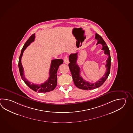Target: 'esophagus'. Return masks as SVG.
<instances>
[{
    "label": "esophagus",
    "instance_id": "obj_1",
    "mask_svg": "<svg viewBox=\"0 0 133 133\" xmlns=\"http://www.w3.org/2000/svg\"><path fill=\"white\" fill-rule=\"evenodd\" d=\"M64 62L65 63V64H68L69 63V60H68V57H64Z\"/></svg>",
    "mask_w": 133,
    "mask_h": 133
}]
</instances>
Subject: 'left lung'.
Masks as SVG:
<instances>
[{"instance_id": "obj_1", "label": "left lung", "mask_w": 133, "mask_h": 133, "mask_svg": "<svg viewBox=\"0 0 133 133\" xmlns=\"http://www.w3.org/2000/svg\"><path fill=\"white\" fill-rule=\"evenodd\" d=\"M95 39L97 40V43L101 44L102 45V50L104 51V54L108 55V58L107 60L105 65L106 72L101 79L95 83H91L85 80L80 76V68L77 64V54L76 53L75 54H71L69 57V64L68 65L71 73L72 74V78L75 85L79 89L84 90H92L101 87L105 80L108 78V76L110 74L111 66V57L110 51L105 41L102 38V37L99 36L98 34H96Z\"/></svg>"}]
</instances>
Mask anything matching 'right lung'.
I'll return each instance as SVG.
<instances>
[{
    "instance_id": "right-lung-1",
    "label": "right lung",
    "mask_w": 133,
    "mask_h": 133,
    "mask_svg": "<svg viewBox=\"0 0 133 133\" xmlns=\"http://www.w3.org/2000/svg\"><path fill=\"white\" fill-rule=\"evenodd\" d=\"M35 34H33L31 35L25 43V45L23 46L22 49L21 51V54L19 57L18 61V68L19 70L20 76L21 78L22 79L24 82L25 83V84L28 86L33 90L38 93H45L50 92L51 91L53 90L56 87L57 85V71L58 68L60 65H61L63 63V59H53L51 61V65L49 70V77L48 79L44 82V83L37 85L31 84L29 82L28 80L25 78V76L24 75V68H23L21 64V58L22 57L23 54L24 50L28 45L30 44V43L33 42L35 38Z\"/></svg>"
}]
</instances>
